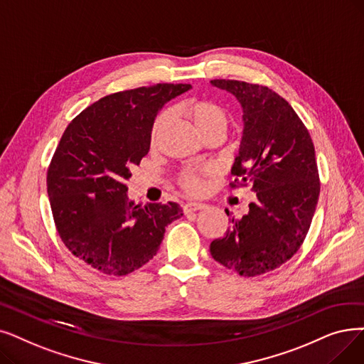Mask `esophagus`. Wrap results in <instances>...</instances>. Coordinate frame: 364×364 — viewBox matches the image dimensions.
<instances>
[{"mask_svg": "<svg viewBox=\"0 0 364 364\" xmlns=\"http://www.w3.org/2000/svg\"><path fill=\"white\" fill-rule=\"evenodd\" d=\"M205 208H207V205L202 203V202H187L184 207H183L186 214L187 213H193V211H200V210H205Z\"/></svg>", "mask_w": 364, "mask_h": 364, "instance_id": "34e87169", "label": "esophagus"}]
</instances>
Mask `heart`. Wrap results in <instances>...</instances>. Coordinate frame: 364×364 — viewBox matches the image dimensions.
I'll return each instance as SVG.
<instances>
[{
  "instance_id": "1",
  "label": "heart",
  "mask_w": 364,
  "mask_h": 364,
  "mask_svg": "<svg viewBox=\"0 0 364 364\" xmlns=\"http://www.w3.org/2000/svg\"><path fill=\"white\" fill-rule=\"evenodd\" d=\"M186 116L191 119L196 131L205 136L208 134H220L228 129L229 124V114L226 109L211 100H191L187 101L183 107ZM171 113L168 109H164L156 116L151 129H150V144L156 146L159 141L161 132L164 126L168 123ZM203 173L205 171H192L187 169L183 171L178 177V184L184 192L198 195L203 191Z\"/></svg>"
}]
</instances>
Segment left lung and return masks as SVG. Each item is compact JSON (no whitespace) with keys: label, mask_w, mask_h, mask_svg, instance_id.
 <instances>
[{"label":"left lung","mask_w":364,"mask_h":364,"mask_svg":"<svg viewBox=\"0 0 364 364\" xmlns=\"http://www.w3.org/2000/svg\"><path fill=\"white\" fill-rule=\"evenodd\" d=\"M211 85L235 95L242 107L244 132L230 187L251 184L257 200L247 215L232 218L210 251L228 269L257 277L290 260L306 238L320 195L314 143L291 105L272 89L238 80Z\"/></svg>","instance_id":"8db88e82"}]
</instances>
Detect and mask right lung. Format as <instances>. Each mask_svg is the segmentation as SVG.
Masks as SVG:
<instances>
[{
    "mask_svg": "<svg viewBox=\"0 0 364 364\" xmlns=\"http://www.w3.org/2000/svg\"><path fill=\"white\" fill-rule=\"evenodd\" d=\"M191 85L157 83L107 95L67 126L47 169V193L62 242L107 275H128L161 247L178 203H135L126 180L150 150L159 109Z\"/></svg>",
    "mask_w": 364,
    "mask_h": 364,
    "instance_id": "right-lung-1",
    "label": "right lung"
}]
</instances>
